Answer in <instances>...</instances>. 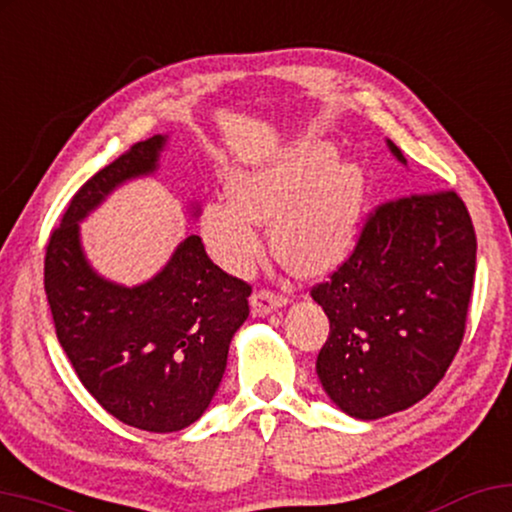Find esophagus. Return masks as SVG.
Listing matches in <instances>:
<instances>
[{
	"mask_svg": "<svg viewBox=\"0 0 512 512\" xmlns=\"http://www.w3.org/2000/svg\"><path fill=\"white\" fill-rule=\"evenodd\" d=\"M287 303H289V298L284 294H275V291H270V289H261L251 296V315L265 317L268 313H272V310L282 308V305H287Z\"/></svg>",
	"mask_w": 512,
	"mask_h": 512,
	"instance_id": "esophagus-1",
	"label": "esophagus"
}]
</instances>
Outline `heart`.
Wrapping results in <instances>:
<instances>
[{"label":"heart","instance_id":"obj_1","mask_svg":"<svg viewBox=\"0 0 512 512\" xmlns=\"http://www.w3.org/2000/svg\"><path fill=\"white\" fill-rule=\"evenodd\" d=\"M331 143L310 138L230 183L232 202H209L202 237L214 261L247 275L263 256L258 225L272 224L277 256L301 275H324L353 254L360 237L367 176L336 159Z\"/></svg>","mask_w":512,"mask_h":512}]
</instances>
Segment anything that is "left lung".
Returning <instances> with one entry per match:
<instances>
[{"instance_id": "1", "label": "left lung", "mask_w": 512, "mask_h": 512, "mask_svg": "<svg viewBox=\"0 0 512 512\" xmlns=\"http://www.w3.org/2000/svg\"><path fill=\"white\" fill-rule=\"evenodd\" d=\"M388 148L407 167L393 141ZM475 251L454 190L411 192L371 211L353 254L310 291L329 317L317 376L338 409L374 421L442 381L466 334Z\"/></svg>"}]
</instances>
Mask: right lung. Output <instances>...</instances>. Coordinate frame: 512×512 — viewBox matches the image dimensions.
Listing matches in <instances>:
<instances>
[{
    "instance_id": "right-lung-1",
    "label": "right lung",
    "mask_w": 512,
    "mask_h": 512,
    "mask_svg": "<svg viewBox=\"0 0 512 512\" xmlns=\"http://www.w3.org/2000/svg\"><path fill=\"white\" fill-rule=\"evenodd\" d=\"M167 136L131 145L70 199L44 256V291L65 355L94 400L148 433L188 428L221 383L235 331L249 317L247 282L223 272L197 235L152 280L122 287L91 268L79 221L117 185L157 171Z\"/></svg>"
}]
</instances>
